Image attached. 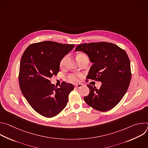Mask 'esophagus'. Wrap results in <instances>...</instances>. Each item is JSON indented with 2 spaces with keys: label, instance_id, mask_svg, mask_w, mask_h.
I'll use <instances>...</instances> for the list:
<instances>
[{
  "label": "esophagus",
  "instance_id": "1",
  "mask_svg": "<svg viewBox=\"0 0 148 148\" xmlns=\"http://www.w3.org/2000/svg\"><path fill=\"white\" fill-rule=\"evenodd\" d=\"M74 86H75V87L76 88H80V87H82V84H75V85H74Z\"/></svg>",
  "mask_w": 148,
  "mask_h": 148
}]
</instances>
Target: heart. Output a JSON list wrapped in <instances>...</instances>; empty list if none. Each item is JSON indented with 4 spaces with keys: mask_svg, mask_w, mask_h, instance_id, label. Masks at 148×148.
<instances>
[{
    "mask_svg": "<svg viewBox=\"0 0 148 148\" xmlns=\"http://www.w3.org/2000/svg\"><path fill=\"white\" fill-rule=\"evenodd\" d=\"M84 57H86V56L83 54H79L77 55V58L78 60H79V59H81V58H82ZM66 59H67L66 57H64V58L62 59V60L60 62L61 66H63L64 65L65 62H66ZM78 76L77 75H76V74H71V75H70L69 76V79L72 82H76V81H78Z\"/></svg>",
    "mask_w": 148,
    "mask_h": 148,
    "instance_id": "obj_1",
    "label": "heart"
}]
</instances>
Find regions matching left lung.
I'll return each mask as SVG.
<instances>
[{
	"label": "left lung",
	"instance_id": "obj_1",
	"mask_svg": "<svg viewBox=\"0 0 148 148\" xmlns=\"http://www.w3.org/2000/svg\"><path fill=\"white\" fill-rule=\"evenodd\" d=\"M75 50L85 53L92 63L87 78L102 83L99 89L87 85L90 93L84 97V101L99 111L111 110L122 99L130 84L131 64L127 54L107 42L79 45Z\"/></svg>",
	"mask_w": 148,
	"mask_h": 148
}]
</instances>
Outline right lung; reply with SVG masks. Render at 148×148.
Instances as JSON below:
<instances>
[{
	"mask_svg": "<svg viewBox=\"0 0 148 148\" xmlns=\"http://www.w3.org/2000/svg\"><path fill=\"white\" fill-rule=\"evenodd\" d=\"M74 46L51 41L39 42L30 45L21 58L20 90L33 109L45 117L54 116L64 109L74 88L64 81L57 88L49 80L59 72L61 61Z\"/></svg>",
	"mask_w": 148,
	"mask_h": 148,
	"instance_id": "1",
	"label": "right lung"
}]
</instances>
